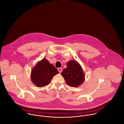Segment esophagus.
<instances>
[{
  "label": "esophagus",
  "mask_w": 124,
  "mask_h": 124,
  "mask_svg": "<svg viewBox=\"0 0 124 124\" xmlns=\"http://www.w3.org/2000/svg\"><path fill=\"white\" fill-rule=\"evenodd\" d=\"M58 71H59V73H61L62 72V68H59L58 69Z\"/></svg>",
  "instance_id": "1"
}]
</instances>
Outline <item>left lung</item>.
I'll use <instances>...</instances> for the list:
<instances>
[{"mask_svg": "<svg viewBox=\"0 0 124 124\" xmlns=\"http://www.w3.org/2000/svg\"><path fill=\"white\" fill-rule=\"evenodd\" d=\"M61 75L65 78L66 84L71 87H77L82 83L85 79V74L79 64L74 60H70L67 64Z\"/></svg>", "mask_w": 124, "mask_h": 124, "instance_id": "8db88e82", "label": "left lung"}]
</instances>
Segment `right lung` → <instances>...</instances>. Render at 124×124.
Returning <instances> with one entry per match:
<instances>
[{
    "instance_id": "right-lung-1",
    "label": "right lung",
    "mask_w": 124,
    "mask_h": 124,
    "mask_svg": "<svg viewBox=\"0 0 124 124\" xmlns=\"http://www.w3.org/2000/svg\"><path fill=\"white\" fill-rule=\"evenodd\" d=\"M59 73L54 65L43 59L37 63L31 72V79L36 86L43 87L51 82L53 76Z\"/></svg>"
}]
</instances>
